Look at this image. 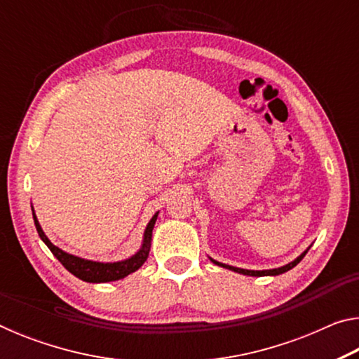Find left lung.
I'll return each instance as SVG.
<instances>
[{
  "label": "left lung",
  "instance_id": "1",
  "mask_svg": "<svg viewBox=\"0 0 359 359\" xmlns=\"http://www.w3.org/2000/svg\"><path fill=\"white\" fill-rule=\"evenodd\" d=\"M309 252V248L304 253H301L299 257H297L294 261H291V263L285 264L282 267H277V269H267V271H248V269H241V267H234V266H229V264H223V263H218V261L212 259V263H215L217 266H222V267H226L229 271H234V272H239V274H244V276H252V277H263V276H278V274H283V272H287L290 269H293V267L299 263V261L306 257V253Z\"/></svg>",
  "mask_w": 359,
  "mask_h": 359
}]
</instances>
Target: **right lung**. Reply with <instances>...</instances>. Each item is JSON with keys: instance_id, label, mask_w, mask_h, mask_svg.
<instances>
[{"instance_id": "add662e5", "label": "right lung", "mask_w": 359, "mask_h": 359, "mask_svg": "<svg viewBox=\"0 0 359 359\" xmlns=\"http://www.w3.org/2000/svg\"><path fill=\"white\" fill-rule=\"evenodd\" d=\"M32 210H33V208H32ZM156 217H158V212L154 217H151V220L149 222L147 228H145V231H144L142 247L139 248L137 253L133 255V257L128 259L117 261V263H100V261H90V259L74 257V255L66 253L62 250V248L53 245L52 242L48 241L44 231H42L38 218H36L34 210H33V220H34L36 229H38V234L42 239V242H44V244L50 248V252L55 255V258L71 272L72 276H76L77 278H81V280L90 282V283H106V282L120 280V278L130 276L131 272L137 271L149 257L150 245H151V231H154Z\"/></svg>"}]
</instances>
